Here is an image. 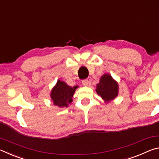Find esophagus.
Returning a JSON list of instances; mask_svg holds the SVG:
<instances>
[{
    "label": "esophagus",
    "mask_w": 159,
    "mask_h": 159,
    "mask_svg": "<svg viewBox=\"0 0 159 159\" xmlns=\"http://www.w3.org/2000/svg\"><path fill=\"white\" fill-rule=\"evenodd\" d=\"M82 84L85 86H88V80L85 79L82 80Z\"/></svg>",
    "instance_id": "34e87169"
}]
</instances>
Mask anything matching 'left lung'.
<instances>
[{"label": "left lung", "mask_w": 159, "mask_h": 159, "mask_svg": "<svg viewBox=\"0 0 159 159\" xmlns=\"http://www.w3.org/2000/svg\"><path fill=\"white\" fill-rule=\"evenodd\" d=\"M96 92L105 102L114 99L118 96V83L113 79L111 75L104 74L100 78L98 84H97Z\"/></svg>", "instance_id": "left-lung-1"}]
</instances>
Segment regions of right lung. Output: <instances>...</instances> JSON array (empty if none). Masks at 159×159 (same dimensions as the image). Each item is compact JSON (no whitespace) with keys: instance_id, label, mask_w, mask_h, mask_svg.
Masks as SVG:
<instances>
[{"instance_id":"1","label":"right lung","mask_w":159,"mask_h":159,"mask_svg":"<svg viewBox=\"0 0 159 159\" xmlns=\"http://www.w3.org/2000/svg\"><path fill=\"white\" fill-rule=\"evenodd\" d=\"M78 88H79L78 85L71 87L65 82L58 80L50 94L54 105L61 107V108L68 107L69 104L73 101L72 98H73L75 90Z\"/></svg>"}]
</instances>
